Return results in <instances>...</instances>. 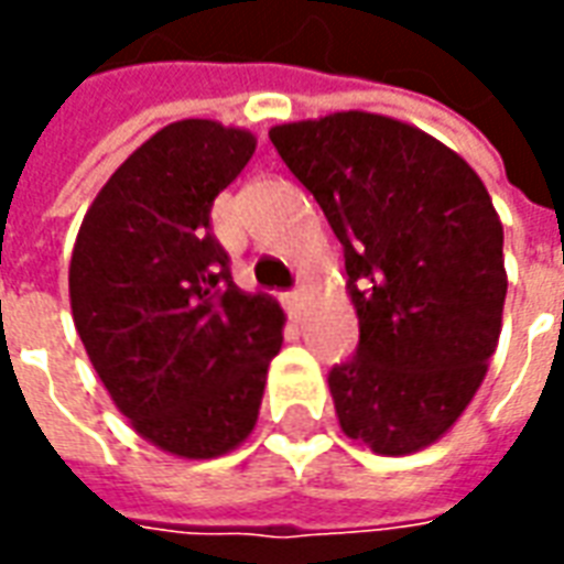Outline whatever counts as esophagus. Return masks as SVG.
Segmentation results:
<instances>
[{"mask_svg": "<svg viewBox=\"0 0 564 564\" xmlns=\"http://www.w3.org/2000/svg\"><path fill=\"white\" fill-rule=\"evenodd\" d=\"M302 299H305V293H302V290L283 293V307H286V314H290L293 319L302 317Z\"/></svg>", "mask_w": 564, "mask_h": 564, "instance_id": "1", "label": "esophagus"}]
</instances>
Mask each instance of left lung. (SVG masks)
I'll use <instances>...</instances> for the list:
<instances>
[{
	"label": "left lung",
	"instance_id": "8db88e82",
	"mask_svg": "<svg viewBox=\"0 0 564 564\" xmlns=\"http://www.w3.org/2000/svg\"><path fill=\"white\" fill-rule=\"evenodd\" d=\"M269 139L344 247L359 347L329 371L341 432L380 456L435 444L501 335L505 232L484 181L429 132L368 111L281 123Z\"/></svg>",
	"mask_w": 564,
	"mask_h": 564
}]
</instances>
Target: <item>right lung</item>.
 <instances>
[{
	"label": "right lung",
	"mask_w": 564,
	"mask_h": 564,
	"mask_svg": "<svg viewBox=\"0 0 564 564\" xmlns=\"http://www.w3.org/2000/svg\"><path fill=\"white\" fill-rule=\"evenodd\" d=\"M253 150V132L217 120L162 127L93 198L72 250V317L96 375L177 459L245 444L281 354V305L235 286L210 232L214 198Z\"/></svg>",
	"instance_id": "add662e5"
}]
</instances>
